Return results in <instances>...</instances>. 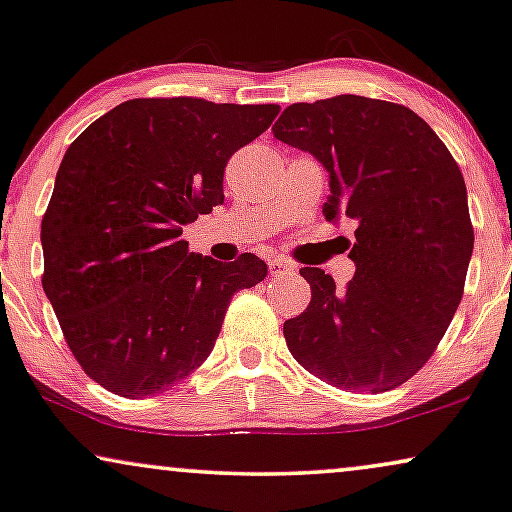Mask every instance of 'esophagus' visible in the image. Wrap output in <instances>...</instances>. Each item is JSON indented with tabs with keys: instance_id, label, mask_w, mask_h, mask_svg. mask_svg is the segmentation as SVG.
<instances>
[{
	"instance_id": "esophagus-1",
	"label": "esophagus",
	"mask_w": 512,
	"mask_h": 512,
	"mask_svg": "<svg viewBox=\"0 0 512 512\" xmlns=\"http://www.w3.org/2000/svg\"><path fill=\"white\" fill-rule=\"evenodd\" d=\"M269 274L274 278H283V276H293L295 274V267L293 264L283 262V260H274L269 264Z\"/></svg>"
}]
</instances>
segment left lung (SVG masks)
Listing matches in <instances>:
<instances>
[{
    "label": "left lung",
    "mask_w": 512,
    "mask_h": 512,
    "mask_svg": "<svg viewBox=\"0 0 512 512\" xmlns=\"http://www.w3.org/2000/svg\"><path fill=\"white\" fill-rule=\"evenodd\" d=\"M271 132L331 172L326 219L357 226L345 290L300 269L312 302L283 323L290 354L338 390L404 385L454 319L475 243L454 155L411 108L357 94L293 103Z\"/></svg>",
    "instance_id": "obj_1"
}]
</instances>
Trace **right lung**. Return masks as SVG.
Instances as JSON below:
<instances>
[{
	"instance_id": "add662e5",
	"label": "right lung",
	"mask_w": 512,
	"mask_h": 512,
	"mask_svg": "<svg viewBox=\"0 0 512 512\" xmlns=\"http://www.w3.org/2000/svg\"><path fill=\"white\" fill-rule=\"evenodd\" d=\"M278 111L132 99L68 146L42 217V286L77 364L108 392L177 385L208 359L234 293L264 281L260 257L191 255L181 229L224 203L226 163Z\"/></svg>"
}]
</instances>
